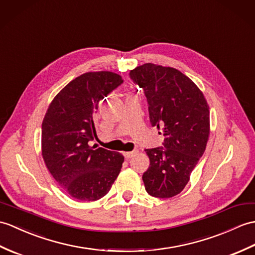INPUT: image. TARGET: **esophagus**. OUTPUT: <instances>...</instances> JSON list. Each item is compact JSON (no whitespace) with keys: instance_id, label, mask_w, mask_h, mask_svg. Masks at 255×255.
<instances>
[{"instance_id":"34e87169","label":"esophagus","mask_w":255,"mask_h":255,"mask_svg":"<svg viewBox=\"0 0 255 255\" xmlns=\"http://www.w3.org/2000/svg\"><path fill=\"white\" fill-rule=\"evenodd\" d=\"M137 152L138 151H132V152H126V153H124V155H125V157H126V159H130L131 158L134 154H137Z\"/></svg>"}]
</instances>
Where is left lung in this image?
Here are the masks:
<instances>
[{
  "instance_id": "left-lung-1",
  "label": "left lung",
  "mask_w": 255,
  "mask_h": 255,
  "mask_svg": "<svg viewBox=\"0 0 255 255\" xmlns=\"http://www.w3.org/2000/svg\"><path fill=\"white\" fill-rule=\"evenodd\" d=\"M143 89L152 126L162 128V146L146 149L150 166L142 179L146 192L171 198L186 187L210 135L208 102L194 82L173 67L146 63L130 70Z\"/></svg>"
}]
</instances>
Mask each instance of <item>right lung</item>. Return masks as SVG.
Masks as SVG:
<instances>
[{"mask_svg":"<svg viewBox=\"0 0 255 255\" xmlns=\"http://www.w3.org/2000/svg\"><path fill=\"white\" fill-rule=\"evenodd\" d=\"M112 72L82 74L53 99L42 123V156L47 169L70 197L97 201L110 191L124 156L88 142L97 135L94 114L100 101L123 84Z\"/></svg>","mask_w":255,"mask_h":255,"instance_id":"1","label":"right lung"}]
</instances>
